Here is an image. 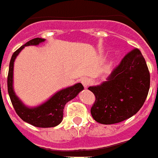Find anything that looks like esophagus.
Returning a JSON list of instances; mask_svg holds the SVG:
<instances>
[{"label": "esophagus", "instance_id": "esophagus-1", "mask_svg": "<svg viewBox=\"0 0 158 158\" xmlns=\"http://www.w3.org/2000/svg\"><path fill=\"white\" fill-rule=\"evenodd\" d=\"M81 83H82V85H84V87H88L89 86V85H90V80L89 78H87V77H84L81 79Z\"/></svg>", "mask_w": 158, "mask_h": 158}]
</instances>
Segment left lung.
<instances>
[{"mask_svg": "<svg viewBox=\"0 0 158 158\" xmlns=\"http://www.w3.org/2000/svg\"><path fill=\"white\" fill-rule=\"evenodd\" d=\"M150 89V72L139 48H133L114 68L107 81L88 88L96 101L90 109L95 121L114 124L140 110Z\"/></svg>", "mask_w": 158, "mask_h": 158, "instance_id": "obj_1", "label": "left lung"}]
</instances>
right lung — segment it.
Masks as SVG:
<instances>
[{
	"mask_svg": "<svg viewBox=\"0 0 158 158\" xmlns=\"http://www.w3.org/2000/svg\"><path fill=\"white\" fill-rule=\"evenodd\" d=\"M44 41V38H33L19 48H18L13 54L10 60L9 71L7 75V90L14 110L23 121L37 127H53L59 125L61 122L63 118V109L65 104L73 99L79 94V91L84 89L82 84L78 83L73 86L60 90L42 105L31 109L27 108L22 103L21 101L15 95L13 89L14 62L19 53L25 48V46L37 45Z\"/></svg>",
	"mask_w": 158,
	"mask_h": 158,
	"instance_id": "add662e5",
	"label": "right lung"
}]
</instances>
